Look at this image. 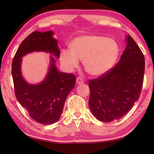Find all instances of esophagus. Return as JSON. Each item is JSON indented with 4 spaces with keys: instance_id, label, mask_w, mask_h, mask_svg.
Masks as SVG:
<instances>
[{
    "instance_id": "esophagus-1",
    "label": "esophagus",
    "mask_w": 154,
    "mask_h": 154,
    "mask_svg": "<svg viewBox=\"0 0 154 154\" xmlns=\"http://www.w3.org/2000/svg\"><path fill=\"white\" fill-rule=\"evenodd\" d=\"M76 82H77V84H82V83H83V82H84V81H83L82 78L78 77V78H77V79H76Z\"/></svg>"
}]
</instances>
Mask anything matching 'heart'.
<instances>
[{"mask_svg":"<svg viewBox=\"0 0 154 154\" xmlns=\"http://www.w3.org/2000/svg\"><path fill=\"white\" fill-rule=\"evenodd\" d=\"M71 49L64 48L60 60L69 71H72L83 60L88 74L100 77L112 69L118 58L119 48L116 40L100 35H83L72 41Z\"/></svg>","mask_w":154,"mask_h":154,"instance_id":"b5f03b06","label":"heart"}]
</instances>
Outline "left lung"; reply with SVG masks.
<instances>
[{
    "label": "left lung",
    "instance_id": "obj_1",
    "mask_svg": "<svg viewBox=\"0 0 154 154\" xmlns=\"http://www.w3.org/2000/svg\"><path fill=\"white\" fill-rule=\"evenodd\" d=\"M119 61L106 74L89 81V106L98 120L111 122L124 117L139 98L145 58L129 35Z\"/></svg>",
    "mask_w": 154,
    "mask_h": 154
}]
</instances>
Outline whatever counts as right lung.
<instances>
[{
  "instance_id": "right-lung-1",
  "label": "right lung",
  "mask_w": 154,
  "mask_h": 154,
  "mask_svg": "<svg viewBox=\"0 0 154 154\" xmlns=\"http://www.w3.org/2000/svg\"><path fill=\"white\" fill-rule=\"evenodd\" d=\"M52 31H35L20 44L13 59L11 74L15 95L18 102L26 109L30 118L38 123L50 125L59 120L67 96L75 87L76 77L71 73L60 72L54 57L50 58L49 71L39 84H30L21 72L22 58L33 51H45L60 58L58 42Z\"/></svg>"
}]
</instances>
